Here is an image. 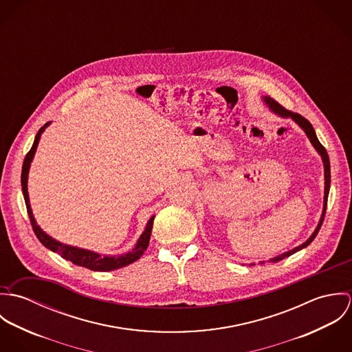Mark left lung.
<instances>
[{"instance_id": "8db88e82", "label": "left lung", "mask_w": 352, "mask_h": 352, "mask_svg": "<svg viewBox=\"0 0 352 352\" xmlns=\"http://www.w3.org/2000/svg\"><path fill=\"white\" fill-rule=\"evenodd\" d=\"M263 101H264V104L268 107V109H270L271 112H274V113L278 115L279 118H285V119L290 118V119H293V120L301 127L302 130H303V133L306 134V137L309 138L310 144L313 145V148L321 155L322 165H324V180H325V182H324V204H322V214H321V218H320V221H318V225H317V228L314 229V232L311 233V236H310L305 243H302L301 245L296 247V248L292 250V251L285 252V253L278 254V256H275V257H272V258L268 260V261H271V263H278V261L283 260L285 257H289V256H292L293 253H296V252L301 251L303 248H306V247L316 239V236H317V233H318V230H320V228H321V225H322V222H324V217H325V211H327V201H328V194H329V188H331V164H329L328 153L325 151V148L320 144V141H318V138H317V135H316V131H314L313 126L310 124V122H309L307 119H305L300 113H294V112H292V111H287V109L283 108L279 102H276V101L274 100V99H271V98H268V96H264ZM260 264H264V261H260Z\"/></svg>"}]
</instances>
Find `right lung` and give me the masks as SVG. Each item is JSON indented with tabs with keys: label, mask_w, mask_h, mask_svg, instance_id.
Here are the masks:
<instances>
[{
	"label": "right lung",
	"mask_w": 352,
	"mask_h": 352,
	"mask_svg": "<svg viewBox=\"0 0 352 352\" xmlns=\"http://www.w3.org/2000/svg\"><path fill=\"white\" fill-rule=\"evenodd\" d=\"M51 122H47L36 134L34 145L31 148V151L27 153L24 162H23V170H21V190H23V195H24V201H25V206H27V211L31 219V225L32 229L36 234V237L39 239V241L50 251L55 252L58 254H60L63 258L72 261L76 265L80 267H85L89 268L92 271H113L122 267H126L134 261H137L144 252L146 251V248L149 247V241H151V229H153V221H154V215L151 217V219L146 223V228L144 230V233L141 234V237L138 239L135 247L131 251L118 254V256H101L100 253L98 252L89 251V250H84V248H78V247H73V245H67L63 244L55 239H52L49 236L38 223L36 219L32 214V208L30 204V195H28V173H30V166L31 162L34 160V155L38 149L41 137L43 134V131L46 130V127L50 126Z\"/></svg>",
	"instance_id": "add662e5"
}]
</instances>
